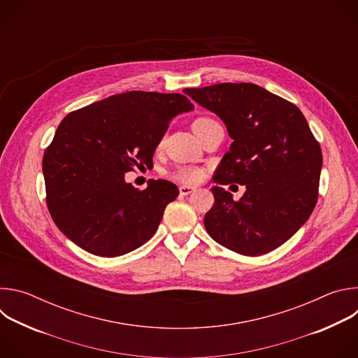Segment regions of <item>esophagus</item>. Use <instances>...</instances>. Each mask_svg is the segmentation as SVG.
I'll return each mask as SVG.
<instances>
[{
  "label": "esophagus",
  "mask_w": 358,
  "mask_h": 358,
  "mask_svg": "<svg viewBox=\"0 0 358 358\" xmlns=\"http://www.w3.org/2000/svg\"><path fill=\"white\" fill-rule=\"evenodd\" d=\"M192 191H195L194 187H189V185H180V195H182V196L189 195Z\"/></svg>",
  "instance_id": "obj_1"
}]
</instances>
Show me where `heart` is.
I'll return each mask as SVG.
<instances>
[{"label":"heart","instance_id":"1","mask_svg":"<svg viewBox=\"0 0 358 358\" xmlns=\"http://www.w3.org/2000/svg\"><path fill=\"white\" fill-rule=\"evenodd\" d=\"M214 123H217V122L211 117H198L192 122V130L196 133V131L206 129V127H208ZM171 177L177 181H181V182H185V184H192V182H196L202 178V171L198 167L184 166V167H178L171 174Z\"/></svg>","mask_w":358,"mask_h":358}]
</instances>
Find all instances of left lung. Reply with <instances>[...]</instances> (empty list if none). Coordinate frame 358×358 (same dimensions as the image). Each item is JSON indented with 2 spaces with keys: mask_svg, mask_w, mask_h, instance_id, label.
<instances>
[{
  "mask_svg": "<svg viewBox=\"0 0 358 358\" xmlns=\"http://www.w3.org/2000/svg\"><path fill=\"white\" fill-rule=\"evenodd\" d=\"M214 112L234 140L214 177L215 202L203 217L210 236L246 257L268 253L309 220L323 166L322 148L303 113L253 83L184 89ZM247 187L239 201L221 185Z\"/></svg>",
  "mask_w": 358,
  "mask_h": 358,
  "instance_id": "1",
  "label": "left lung"
}]
</instances>
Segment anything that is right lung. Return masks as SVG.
I'll list each match as a JSON object with an SVG mask.
<instances>
[{
	"instance_id": "add662e5",
	"label": "right lung",
	"mask_w": 358,
	"mask_h": 358,
	"mask_svg": "<svg viewBox=\"0 0 358 358\" xmlns=\"http://www.w3.org/2000/svg\"><path fill=\"white\" fill-rule=\"evenodd\" d=\"M192 109L181 93L133 90L69 113L42 160L46 206L59 231L103 258L145 243L178 188L151 180L140 191L124 181V173L152 167L171 119Z\"/></svg>"
}]
</instances>
